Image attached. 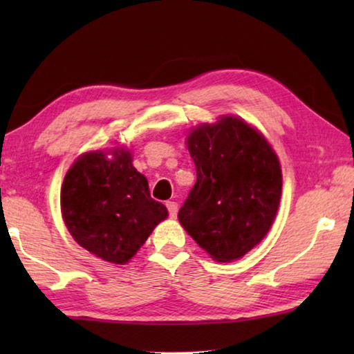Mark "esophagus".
I'll use <instances>...</instances> for the list:
<instances>
[{"label": "esophagus", "instance_id": "esophagus-1", "mask_svg": "<svg viewBox=\"0 0 354 354\" xmlns=\"http://www.w3.org/2000/svg\"><path fill=\"white\" fill-rule=\"evenodd\" d=\"M167 209H169V215L171 218H175L178 215V203L175 201H167Z\"/></svg>", "mask_w": 354, "mask_h": 354}]
</instances>
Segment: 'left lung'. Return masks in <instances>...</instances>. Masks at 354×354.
I'll use <instances>...</instances> for the list:
<instances>
[{"instance_id": "obj_1", "label": "left lung", "mask_w": 354, "mask_h": 354, "mask_svg": "<svg viewBox=\"0 0 354 354\" xmlns=\"http://www.w3.org/2000/svg\"><path fill=\"white\" fill-rule=\"evenodd\" d=\"M196 183L178 218L217 262L241 259L277 217L283 175L278 156L259 131L223 115L187 136Z\"/></svg>"}]
</instances>
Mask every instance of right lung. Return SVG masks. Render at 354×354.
<instances>
[{"instance_id":"obj_1","label":"right lung","mask_w":354,"mask_h":354,"mask_svg":"<svg viewBox=\"0 0 354 354\" xmlns=\"http://www.w3.org/2000/svg\"><path fill=\"white\" fill-rule=\"evenodd\" d=\"M61 211L75 241L112 263H127L169 217L124 148L80 156L64 178Z\"/></svg>"}]
</instances>
